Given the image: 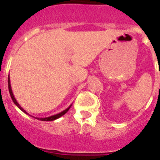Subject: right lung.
<instances>
[{
    "mask_svg": "<svg viewBox=\"0 0 160 160\" xmlns=\"http://www.w3.org/2000/svg\"><path fill=\"white\" fill-rule=\"evenodd\" d=\"M8 88H9V92H10V95H11V99H12V100H13V102L15 103V105H16V106L18 107L19 109H21V110H22V111L24 112V113H26V114H29L25 110V109L22 108V107L21 106V105H19L18 102L16 101V98H15V96H14L13 93H12V90H11V80H10V76H8ZM71 107V105H70V106L68 107L67 109H65V110H63L62 112H60V113H59V114H54V115H51V116H49V117H46V118H36L37 119H41V120H42V121H52V120H55V119H59L60 117H61L62 115H64V114L66 113V112L70 109V108Z\"/></svg>",
    "mask_w": 160,
    "mask_h": 160,
    "instance_id": "add662e5",
    "label": "right lung"
}]
</instances>
